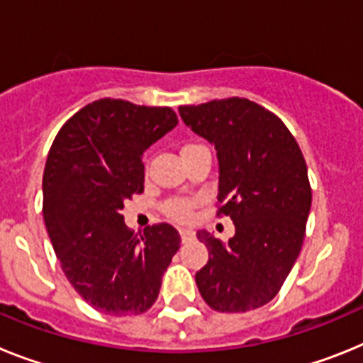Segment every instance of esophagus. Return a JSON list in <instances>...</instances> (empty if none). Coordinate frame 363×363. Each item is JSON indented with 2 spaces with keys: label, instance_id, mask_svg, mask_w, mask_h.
Segmentation results:
<instances>
[{
  "label": "esophagus",
  "instance_id": "34e87169",
  "mask_svg": "<svg viewBox=\"0 0 363 363\" xmlns=\"http://www.w3.org/2000/svg\"><path fill=\"white\" fill-rule=\"evenodd\" d=\"M179 232H181V239L182 241H191V239L195 238V234H194V230H188V228H181L179 230Z\"/></svg>",
  "mask_w": 363,
  "mask_h": 363
}]
</instances>
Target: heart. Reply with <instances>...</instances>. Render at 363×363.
Returning a JSON list of instances; mask_svg holds the SVG:
<instances>
[{"label": "heart", "mask_w": 363, "mask_h": 363, "mask_svg": "<svg viewBox=\"0 0 363 363\" xmlns=\"http://www.w3.org/2000/svg\"><path fill=\"white\" fill-rule=\"evenodd\" d=\"M188 146H194V144H188ZM188 146H184V147H188ZM168 212H169V216L175 217V219L186 220V219H190L191 206L188 201H173V203L168 206Z\"/></svg>", "instance_id": "b5f03b06"}]
</instances>
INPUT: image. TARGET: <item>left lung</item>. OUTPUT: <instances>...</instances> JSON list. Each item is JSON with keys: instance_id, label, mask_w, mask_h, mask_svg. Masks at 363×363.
I'll return each mask as SVG.
<instances>
[{"instance_id": "obj_1", "label": "left lung", "mask_w": 363, "mask_h": 363, "mask_svg": "<svg viewBox=\"0 0 363 363\" xmlns=\"http://www.w3.org/2000/svg\"><path fill=\"white\" fill-rule=\"evenodd\" d=\"M182 122L217 151L219 213L234 220L228 241L199 230L208 263L195 274L217 313L267 305L294 267L311 212L307 164L276 115L247 99L181 106Z\"/></svg>"}]
</instances>
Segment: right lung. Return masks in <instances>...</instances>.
<instances>
[{
    "instance_id": "1",
    "label": "right lung",
    "mask_w": 363,
    "mask_h": 363,
    "mask_svg": "<svg viewBox=\"0 0 363 363\" xmlns=\"http://www.w3.org/2000/svg\"><path fill=\"white\" fill-rule=\"evenodd\" d=\"M179 124L169 107L102 99L56 135L43 172V220L74 291L113 316L155 303L181 235L168 223L128 230L122 208L144 191V151Z\"/></svg>"
}]
</instances>
